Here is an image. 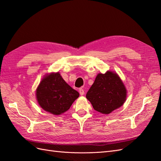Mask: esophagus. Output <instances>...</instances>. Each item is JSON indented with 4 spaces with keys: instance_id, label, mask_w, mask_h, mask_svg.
<instances>
[{
    "instance_id": "34e87169",
    "label": "esophagus",
    "mask_w": 161,
    "mask_h": 161,
    "mask_svg": "<svg viewBox=\"0 0 161 161\" xmlns=\"http://www.w3.org/2000/svg\"><path fill=\"white\" fill-rule=\"evenodd\" d=\"M79 92H80V94L81 95H84V93H85V92H84V90L83 89V88H80V90H79Z\"/></svg>"
}]
</instances>
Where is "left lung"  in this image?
I'll use <instances>...</instances> for the list:
<instances>
[{
    "instance_id": "obj_1",
    "label": "left lung",
    "mask_w": 161,
    "mask_h": 161,
    "mask_svg": "<svg viewBox=\"0 0 161 161\" xmlns=\"http://www.w3.org/2000/svg\"><path fill=\"white\" fill-rule=\"evenodd\" d=\"M86 97L95 111L109 114L124 104L126 90L118 75L108 71L97 75Z\"/></svg>"
}]
</instances>
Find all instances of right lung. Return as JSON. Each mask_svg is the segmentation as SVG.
Segmentation results:
<instances>
[{
  "label": "right lung",
  "mask_w": 161,
  "mask_h": 161,
  "mask_svg": "<svg viewBox=\"0 0 161 161\" xmlns=\"http://www.w3.org/2000/svg\"><path fill=\"white\" fill-rule=\"evenodd\" d=\"M36 95L41 107L54 115H60L68 111L80 96L59 73L46 75L37 88Z\"/></svg>",
  "instance_id": "1"
}]
</instances>
